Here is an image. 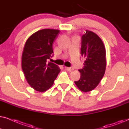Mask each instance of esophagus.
I'll list each match as a JSON object with an SVG mask.
<instances>
[{"instance_id": "34e87169", "label": "esophagus", "mask_w": 129, "mask_h": 129, "mask_svg": "<svg viewBox=\"0 0 129 129\" xmlns=\"http://www.w3.org/2000/svg\"><path fill=\"white\" fill-rule=\"evenodd\" d=\"M65 69H66V70H68V71H69V72H71L72 70H73L74 69L73 68H72V67H70V68H69V67H65Z\"/></svg>"}]
</instances>
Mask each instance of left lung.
<instances>
[{"mask_svg":"<svg viewBox=\"0 0 129 129\" xmlns=\"http://www.w3.org/2000/svg\"><path fill=\"white\" fill-rule=\"evenodd\" d=\"M81 54L86 58L84 67L79 71L81 76L75 83L80 90H92L103 78L106 66L105 46L99 37L91 31L86 30L82 36Z\"/></svg>","mask_w":129,"mask_h":129,"instance_id":"1","label":"left lung"}]
</instances>
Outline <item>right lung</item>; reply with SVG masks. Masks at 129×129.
I'll use <instances>...</instances> for the list:
<instances>
[{
	"label": "right lung",
	"instance_id": "right-lung-1",
	"mask_svg": "<svg viewBox=\"0 0 129 129\" xmlns=\"http://www.w3.org/2000/svg\"><path fill=\"white\" fill-rule=\"evenodd\" d=\"M59 30L43 29L28 38L22 57L24 76L31 87L37 91H46L53 84L60 69L47 60L53 56V43Z\"/></svg>",
	"mask_w": 129,
	"mask_h": 129
}]
</instances>
